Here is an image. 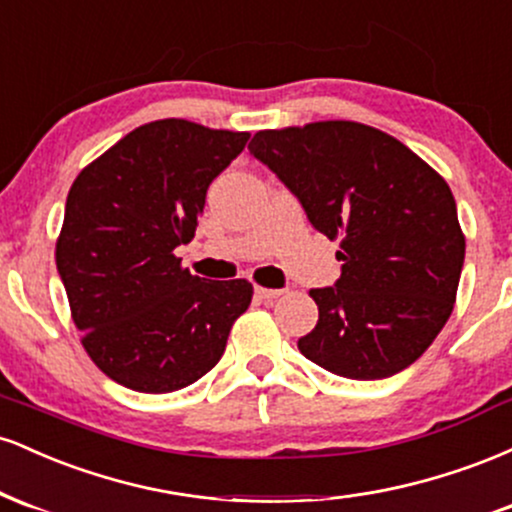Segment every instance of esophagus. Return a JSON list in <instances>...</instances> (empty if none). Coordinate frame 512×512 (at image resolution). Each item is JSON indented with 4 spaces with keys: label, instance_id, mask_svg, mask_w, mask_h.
Here are the masks:
<instances>
[{
    "label": "esophagus",
    "instance_id": "esophagus-1",
    "mask_svg": "<svg viewBox=\"0 0 512 512\" xmlns=\"http://www.w3.org/2000/svg\"><path fill=\"white\" fill-rule=\"evenodd\" d=\"M255 293L260 298H264V301H274V298L284 296V291L281 289H264V286H255Z\"/></svg>",
    "mask_w": 512,
    "mask_h": 512
}]
</instances>
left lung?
Instances as JSON below:
<instances>
[{
    "mask_svg": "<svg viewBox=\"0 0 512 512\" xmlns=\"http://www.w3.org/2000/svg\"><path fill=\"white\" fill-rule=\"evenodd\" d=\"M250 154L339 240L342 276L313 289L320 320L305 358L351 380L390 378L416 361L452 313L464 233L448 182L380 129L351 120L262 129Z\"/></svg>",
    "mask_w": 512,
    "mask_h": 512,
    "instance_id": "1",
    "label": "left lung"
}]
</instances>
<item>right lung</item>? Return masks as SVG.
Returning <instances> with one entry per match:
<instances>
[{
	"label": "right lung",
	"instance_id": "add662e5",
	"mask_svg": "<svg viewBox=\"0 0 512 512\" xmlns=\"http://www.w3.org/2000/svg\"><path fill=\"white\" fill-rule=\"evenodd\" d=\"M248 139L178 117L146 122L69 187L57 272L81 346L115 383L161 395L223 356L252 284L199 279L175 248L195 238L209 182Z\"/></svg>",
	"mask_w": 512,
	"mask_h": 512
}]
</instances>
